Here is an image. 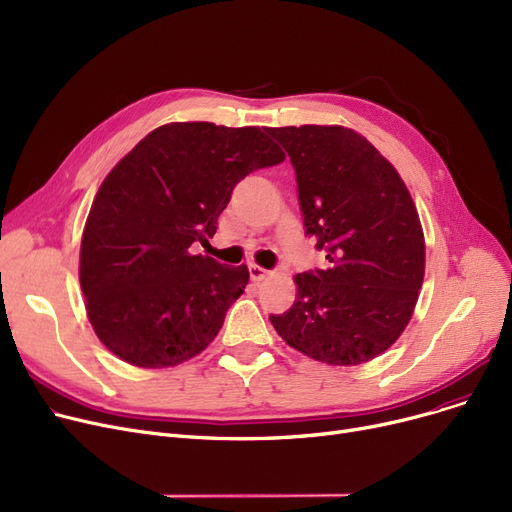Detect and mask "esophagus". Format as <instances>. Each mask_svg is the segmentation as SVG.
Listing matches in <instances>:
<instances>
[{
  "label": "esophagus",
  "mask_w": 512,
  "mask_h": 512,
  "mask_svg": "<svg viewBox=\"0 0 512 512\" xmlns=\"http://www.w3.org/2000/svg\"><path fill=\"white\" fill-rule=\"evenodd\" d=\"M249 274H251V280L253 282H259V280H265V278H268V270H263L261 268V265H257V263H251L249 265Z\"/></svg>",
  "instance_id": "esophagus-1"
}]
</instances>
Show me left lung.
I'll use <instances>...</instances> for the list:
<instances>
[{"label": "left lung", "mask_w": 512, "mask_h": 512, "mask_svg": "<svg viewBox=\"0 0 512 512\" xmlns=\"http://www.w3.org/2000/svg\"><path fill=\"white\" fill-rule=\"evenodd\" d=\"M297 173L305 234L324 270L295 276L297 299L270 316L297 351L332 366L364 364L408 326L425 278V236L395 167L341 125L268 127Z\"/></svg>", "instance_id": "1"}]
</instances>
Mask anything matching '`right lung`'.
I'll list each match as a JSON object with an SVG mask.
<instances>
[{"label":"right lung","mask_w":512,"mask_h":512,"mask_svg":"<svg viewBox=\"0 0 512 512\" xmlns=\"http://www.w3.org/2000/svg\"><path fill=\"white\" fill-rule=\"evenodd\" d=\"M284 161L259 127L161 125L115 165L85 221L79 282L98 339L140 368L201 353L249 282L247 265L192 255L234 186Z\"/></svg>","instance_id":"obj_1"}]
</instances>
